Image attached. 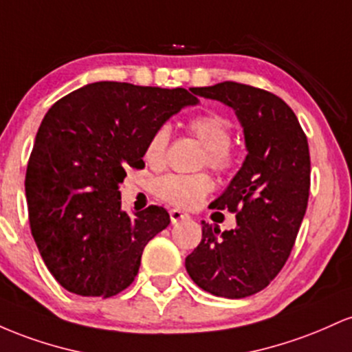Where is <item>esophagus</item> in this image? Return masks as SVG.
I'll list each match as a JSON object with an SVG mask.
<instances>
[{"mask_svg": "<svg viewBox=\"0 0 352 352\" xmlns=\"http://www.w3.org/2000/svg\"><path fill=\"white\" fill-rule=\"evenodd\" d=\"M169 218H171L173 224H176V223H179L181 219L188 218V214H186V212L179 211V209H171V211H169Z\"/></svg>", "mask_w": 352, "mask_h": 352, "instance_id": "esophagus-1", "label": "esophagus"}]
</instances>
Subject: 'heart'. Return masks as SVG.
Segmentation results:
<instances>
[{
	"instance_id": "1",
	"label": "heart",
	"mask_w": 352,
	"mask_h": 352,
	"mask_svg": "<svg viewBox=\"0 0 352 352\" xmlns=\"http://www.w3.org/2000/svg\"><path fill=\"white\" fill-rule=\"evenodd\" d=\"M188 131L204 146L201 166H208L216 175H231L238 164V153L231 146L232 123L223 114H197L188 121ZM171 131L166 124L160 126L149 136L144 149V160L151 166H161L168 153ZM214 188L208 173L197 175H175L169 173L157 177L153 191L160 199L176 208L191 209L199 206Z\"/></svg>"
}]
</instances>
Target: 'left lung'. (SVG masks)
I'll list each match as a JSON object with an SVG mask.
<instances>
[{"label": "left lung", "mask_w": 352, "mask_h": 352, "mask_svg": "<svg viewBox=\"0 0 352 352\" xmlns=\"http://www.w3.org/2000/svg\"><path fill=\"white\" fill-rule=\"evenodd\" d=\"M191 91L234 109L248 156L211 204L236 214V228L221 231L203 221V239L186 258V271L208 293L246 298L263 291L293 251L309 199L307 138L293 109L270 91L236 81Z\"/></svg>", "instance_id": "left-lung-1"}]
</instances>
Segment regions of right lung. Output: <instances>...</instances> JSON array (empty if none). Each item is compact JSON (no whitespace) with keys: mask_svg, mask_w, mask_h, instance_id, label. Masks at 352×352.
Instances as JSON below:
<instances>
[{"mask_svg":"<svg viewBox=\"0 0 352 352\" xmlns=\"http://www.w3.org/2000/svg\"><path fill=\"white\" fill-rule=\"evenodd\" d=\"M188 89L100 81L66 94L43 118L26 168L30 228L65 289L111 298L140 271L146 244L169 224L161 206L121 209L126 169L144 168L153 131L196 104Z\"/></svg>","mask_w":352,"mask_h":352,"instance_id":"add662e5","label":"right lung"}]
</instances>
